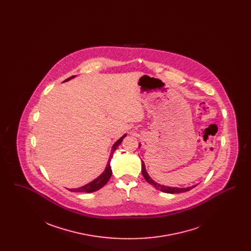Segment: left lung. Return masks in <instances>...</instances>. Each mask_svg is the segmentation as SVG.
I'll use <instances>...</instances> for the list:
<instances>
[{
    "mask_svg": "<svg viewBox=\"0 0 251 251\" xmlns=\"http://www.w3.org/2000/svg\"><path fill=\"white\" fill-rule=\"evenodd\" d=\"M140 146H141V145L139 144V148H140ZM142 175H143L145 179H146L150 184H151L153 187H155L157 190H160V191L164 192V193H168V194H179V193L189 191V190H191L194 187L197 186V184H196V185H192L190 187H186V188H179V187H170V186L162 185V184H160V183L154 181L153 179L150 177V175L148 174V172H147V170H146V167H145V164H144L143 161H142Z\"/></svg>",
    "mask_w": 251,
    "mask_h": 251,
    "instance_id": "8db88e82",
    "label": "left lung"
}]
</instances>
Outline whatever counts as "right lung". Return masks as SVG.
Segmentation results:
<instances>
[{
    "label": "right lung",
    "instance_id": "1",
    "mask_svg": "<svg viewBox=\"0 0 251 251\" xmlns=\"http://www.w3.org/2000/svg\"><path fill=\"white\" fill-rule=\"evenodd\" d=\"M74 77H75V76H72V77H70L69 79L65 80L64 82H68V81H70L71 79H73ZM126 135H127V134L122 135L120 139L113 145L112 150H111V153H110V157H109V160H108L107 166L105 167L104 171H103L97 179H93L92 181H90L89 183L85 184V185L82 186V187L74 188V189H69V190L72 192H77V193H93V192L98 191V190L100 189L101 187H103V186L107 183L108 180L111 178V175H112V169H111V166H110L111 158L113 157V154H114L115 151L117 150V148L121 144L122 140L124 139V137H125Z\"/></svg>",
    "mask_w": 251,
    "mask_h": 251
}]
</instances>
